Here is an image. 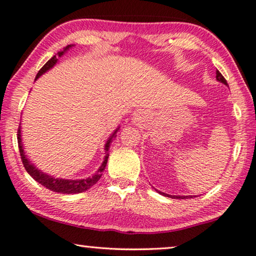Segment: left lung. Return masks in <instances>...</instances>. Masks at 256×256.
Masks as SVG:
<instances>
[{
  "label": "left lung",
  "instance_id": "8db88e82",
  "mask_svg": "<svg viewBox=\"0 0 256 256\" xmlns=\"http://www.w3.org/2000/svg\"><path fill=\"white\" fill-rule=\"evenodd\" d=\"M216 80L218 82H222V84H224V85H228L227 84V80H226V79L224 78V76L222 74H221L220 72H219V70H216ZM158 192H160L161 195H163V196H166V198H182V200H185V198H192V195H190V196H176V195H169V194H166V192H158ZM195 198V196H194Z\"/></svg>",
  "mask_w": 256,
  "mask_h": 256
}]
</instances>
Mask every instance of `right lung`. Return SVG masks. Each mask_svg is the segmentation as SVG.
Instances as JSON below:
<instances>
[{
    "label": "right lung",
    "instance_id": "1",
    "mask_svg": "<svg viewBox=\"0 0 256 256\" xmlns=\"http://www.w3.org/2000/svg\"><path fill=\"white\" fill-rule=\"evenodd\" d=\"M72 44L66 46L64 48V51L58 52L56 56H54L53 58H50V60L46 62V64L42 66V69L37 72L35 80H37L42 74H45L46 71H48L50 69H52L54 66L58 64V56L61 58L64 54L68 51L69 48H72ZM120 129L118 127L114 132L111 134V136L108 138L106 145H104V150H106V156H104V160L102 162V164L98 169V171L90 176L88 178H84V179H64V178H56L51 174H48L43 172V171L40 170L38 168H36L34 166V163L29 161V158L26 156V152L24 150V145H22V126H19L18 128V146H19V152H20V156H22V160L24 163V169H26L27 172L32 176V178L36 180L37 182H40V185H43L44 187L48 188V190L56 192H60V194H77V192H82L87 190H90L92 186H94L96 182H98L100 176H102L103 170L106 169V163H108V148H110V145L112 143L113 138L116 136V132Z\"/></svg>",
    "mask_w": 256,
    "mask_h": 256
}]
</instances>
